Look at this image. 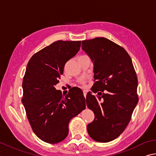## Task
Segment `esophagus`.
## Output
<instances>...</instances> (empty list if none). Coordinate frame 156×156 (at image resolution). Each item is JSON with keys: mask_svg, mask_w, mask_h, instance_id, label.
Returning <instances> with one entry per match:
<instances>
[{"mask_svg": "<svg viewBox=\"0 0 156 156\" xmlns=\"http://www.w3.org/2000/svg\"><path fill=\"white\" fill-rule=\"evenodd\" d=\"M83 94H84V98H86V96H87V91H86V90H83Z\"/></svg>", "mask_w": 156, "mask_h": 156, "instance_id": "1", "label": "esophagus"}]
</instances>
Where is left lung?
<instances>
[{
	"label": "left lung",
	"instance_id": "1",
	"mask_svg": "<svg viewBox=\"0 0 156 156\" xmlns=\"http://www.w3.org/2000/svg\"><path fill=\"white\" fill-rule=\"evenodd\" d=\"M82 49L93 63L94 79L87 95V106L95 119L87 125L93 140L107 143L115 140L128 125L138 104V79L126 50L104 37L82 41Z\"/></svg>",
	"mask_w": 156,
	"mask_h": 156
}]
</instances>
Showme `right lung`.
Returning a JSON list of instances; mask_svg holds the SVG:
<instances>
[{
    "label": "right lung",
    "mask_w": 156,
    "mask_h": 156,
    "mask_svg": "<svg viewBox=\"0 0 156 156\" xmlns=\"http://www.w3.org/2000/svg\"><path fill=\"white\" fill-rule=\"evenodd\" d=\"M80 41H57L35 53L28 63L22 82V102L33 131L44 142H61L69 132V123L85 108V98L78 87L68 94L55 86L64 66L80 50Z\"/></svg>",
    "instance_id": "obj_1"
}]
</instances>
